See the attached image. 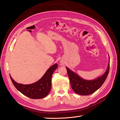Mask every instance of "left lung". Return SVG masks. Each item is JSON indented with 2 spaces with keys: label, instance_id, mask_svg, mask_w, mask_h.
I'll list each match as a JSON object with an SVG mask.
<instances>
[{
  "label": "left lung",
  "instance_id": "left-lung-1",
  "mask_svg": "<svg viewBox=\"0 0 120 120\" xmlns=\"http://www.w3.org/2000/svg\"><path fill=\"white\" fill-rule=\"evenodd\" d=\"M72 89L80 95H89L99 89L106 80L110 68V57L106 71L102 75L92 80H87L66 67Z\"/></svg>",
  "mask_w": 120,
  "mask_h": 120
}]
</instances>
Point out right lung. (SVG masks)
Returning <instances> with one entry per match:
<instances>
[{"instance_id":"right-lung-1","label":"right lung","mask_w":120,"mask_h":120,"mask_svg":"<svg viewBox=\"0 0 120 120\" xmlns=\"http://www.w3.org/2000/svg\"><path fill=\"white\" fill-rule=\"evenodd\" d=\"M55 64L50 67L41 79L33 83L28 85L21 84L16 82L11 77L13 85L16 89L23 95L32 99H41L45 97L51 89V79L53 72L57 68Z\"/></svg>"}]
</instances>
